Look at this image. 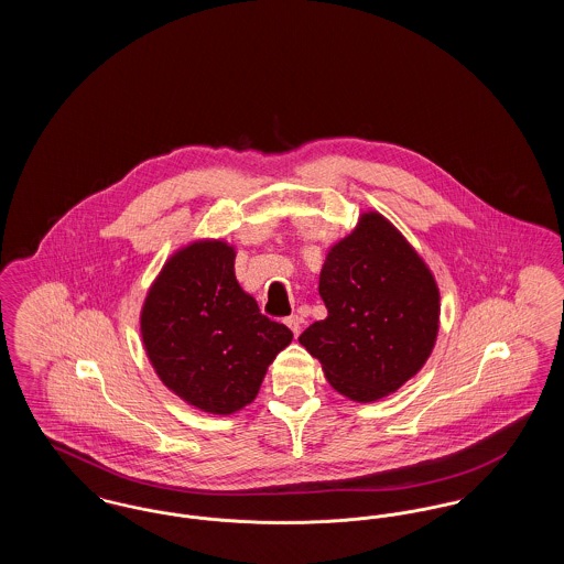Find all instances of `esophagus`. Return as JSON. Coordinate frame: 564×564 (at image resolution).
<instances>
[{
    "mask_svg": "<svg viewBox=\"0 0 564 564\" xmlns=\"http://www.w3.org/2000/svg\"><path fill=\"white\" fill-rule=\"evenodd\" d=\"M285 323H288V327L294 332V336H297V334L302 332V317L292 315V317H288V319H285Z\"/></svg>",
    "mask_w": 564,
    "mask_h": 564,
    "instance_id": "34e87169",
    "label": "esophagus"
}]
</instances>
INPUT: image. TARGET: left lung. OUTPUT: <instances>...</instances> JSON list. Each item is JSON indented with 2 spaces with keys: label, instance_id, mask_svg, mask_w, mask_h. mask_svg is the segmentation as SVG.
Instances as JSON below:
<instances>
[{
  "label": "left lung",
  "instance_id": "8db88e82",
  "mask_svg": "<svg viewBox=\"0 0 564 564\" xmlns=\"http://www.w3.org/2000/svg\"><path fill=\"white\" fill-rule=\"evenodd\" d=\"M319 295L327 317L297 340L350 400L375 402L398 391L430 357L440 294L423 260L382 215H364L332 247Z\"/></svg>",
  "mask_w": 564,
  "mask_h": 564
}]
</instances>
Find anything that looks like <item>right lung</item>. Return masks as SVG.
Returning <instances> with one entry per match:
<instances>
[{"label": "right lung", "mask_w": 564, "mask_h": 564, "mask_svg": "<svg viewBox=\"0 0 564 564\" xmlns=\"http://www.w3.org/2000/svg\"><path fill=\"white\" fill-rule=\"evenodd\" d=\"M141 336L162 382L212 414L253 402L294 338L242 292L235 251L221 241L194 242L166 262L145 297Z\"/></svg>", "instance_id": "obj_1"}]
</instances>
